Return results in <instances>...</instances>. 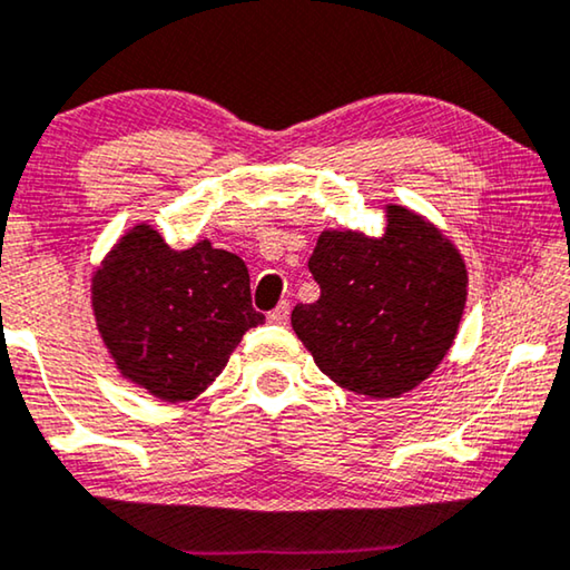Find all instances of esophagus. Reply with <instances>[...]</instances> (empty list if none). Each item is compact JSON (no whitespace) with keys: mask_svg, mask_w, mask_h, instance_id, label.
Here are the masks:
<instances>
[{"mask_svg":"<svg viewBox=\"0 0 570 570\" xmlns=\"http://www.w3.org/2000/svg\"><path fill=\"white\" fill-rule=\"evenodd\" d=\"M288 312H292V304L278 302V307L268 312V322H271V325H286Z\"/></svg>","mask_w":570,"mask_h":570,"instance_id":"esophagus-1","label":"esophagus"}]
</instances>
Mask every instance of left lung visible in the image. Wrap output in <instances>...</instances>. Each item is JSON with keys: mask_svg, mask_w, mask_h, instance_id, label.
I'll list each match as a JSON object with an SVG mask.
<instances>
[{"mask_svg": "<svg viewBox=\"0 0 570 570\" xmlns=\"http://www.w3.org/2000/svg\"><path fill=\"white\" fill-rule=\"evenodd\" d=\"M320 299L292 327L322 373L376 399L410 392L445 358L461 325L469 274L453 243L389 204L386 233L325 230L309 258Z\"/></svg>", "mask_w": 570, "mask_h": 570, "instance_id": "obj_1", "label": "left lung"}]
</instances>
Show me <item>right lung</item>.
<instances>
[{
  "instance_id": "obj_1",
  "label": "right lung",
  "mask_w": 570,
  "mask_h": 570,
  "mask_svg": "<svg viewBox=\"0 0 570 570\" xmlns=\"http://www.w3.org/2000/svg\"><path fill=\"white\" fill-rule=\"evenodd\" d=\"M91 307L122 376L166 402L202 394L245 330L266 320L253 309L248 268L235 253L209 240L174 250L148 225L109 250Z\"/></svg>"
}]
</instances>
